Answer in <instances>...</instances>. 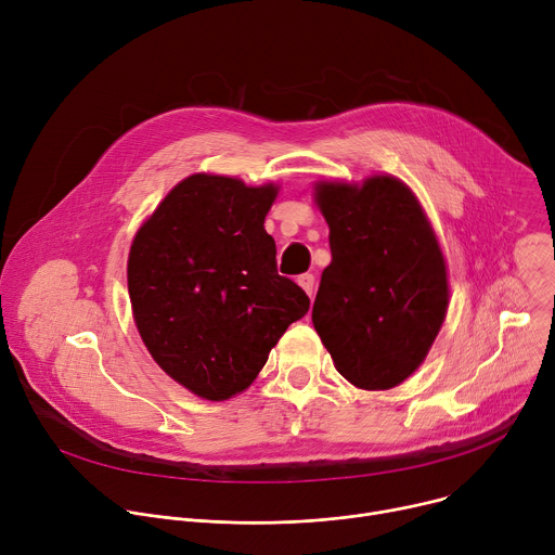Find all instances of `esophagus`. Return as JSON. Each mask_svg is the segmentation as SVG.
<instances>
[{
    "instance_id": "esophagus-1",
    "label": "esophagus",
    "mask_w": 555,
    "mask_h": 555,
    "mask_svg": "<svg viewBox=\"0 0 555 555\" xmlns=\"http://www.w3.org/2000/svg\"><path fill=\"white\" fill-rule=\"evenodd\" d=\"M296 283L307 292V296L313 294V276H311V274H300V276L296 279Z\"/></svg>"
}]
</instances>
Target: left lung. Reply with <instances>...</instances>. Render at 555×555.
I'll list each match as a JSON object with an SVG mask.
<instances>
[{
	"mask_svg": "<svg viewBox=\"0 0 555 555\" xmlns=\"http://www.w3.org/2000/svg\"><path fill=\"white\" fill-rule=\"evenodd\" d=\"M315 206L330 225L311 323L338 373L386 390L426 360L448 311V268L415 193L392 176L362 184L321 180Z\"/></svg>",
	"mask_w": 555,
	"mask_h": 555,
	"instance_id": "1",
	"label": "left lung"
}]
</instances>
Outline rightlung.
<instances>
[{"label":"right lung","mask_w":555,"mask_h":555,"mask_svg":"<svg viewBox=\"0 0 555 555\" xmlns=\"http://www.w3.org/2000/svg\"><path fill=\"white\" fill-rule=\"evenodd\" d=\"M276 184L195 173L138 228L127 285L138 334L169 377L210 402L246 390L307 294L276 272L263 221Z\"/></svg>","instance_id":"add662e5"}]
</instances>
